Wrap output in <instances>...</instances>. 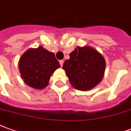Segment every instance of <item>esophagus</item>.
Listing matches in <instances>:
<instances>
[{"mask_svg": "<svg viewBox=\"0 0 131 131\" xmlns=\"http://www.w3.org/2000/svg\"><path fill=\"white\" fill-rule=\"evenodd\" d=\"M59 63H60V66L62 67V66H63V60H60V61H59Z\"/></svg>", "mask_w": 131, "mask_h": 131, "instance_id": "obj_1", "label": "esophagus"}]
</instances>
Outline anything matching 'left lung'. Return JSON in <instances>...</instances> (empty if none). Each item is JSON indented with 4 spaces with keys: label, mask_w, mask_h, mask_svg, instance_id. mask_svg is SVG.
<instances>
[{
    "label": "left lung",
    "mask_w": 131,
    "mask_h": 131,
    "mask_svg": "<svg viewBox=\"0 0 131 131\" xmlns=\"http://www.w3.org/2000/svg\"><path fill=\"white\" fill-rule=\"evenodd\" d=\"M105 68L103 56L88 46L75 48L63 66L72 86L84 91L94 88L102 81Z\"/></svg>",
    "instance_id": "left-lung-1"
}]
</instances>
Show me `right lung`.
<instances>
[{
  "instance_id": "add662e5",
  "label": "right lung",
  "mask_w": 131,
  "mask_h": 131,
  "mask_svg": "<svg viewBox=\"0 0 131 131\" xmlns=\"http://www.w3.org/2000/svg\"><path fill=\"white\" fill-rule=\"evenodd\" d=\"M18 67L26 85L35 89H43L48 85L50 76L60 66L53 53L39 46L30 48L23 54Z\"/></svg>"
}]
</instances>
